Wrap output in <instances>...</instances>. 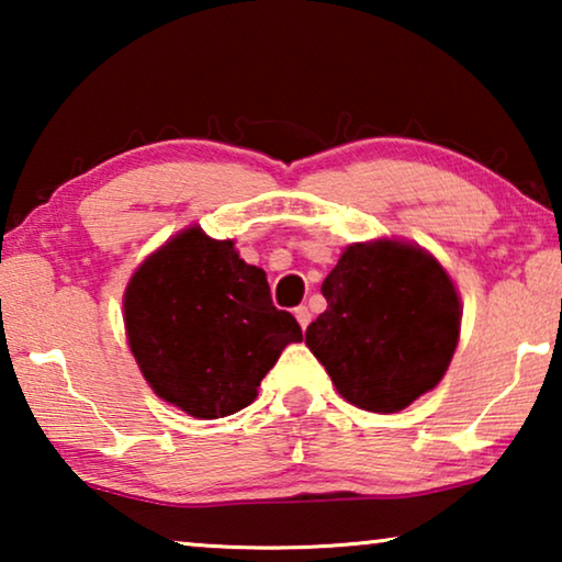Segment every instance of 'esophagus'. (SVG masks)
Wrapping results in <instances>:
<instances>
[{
  "instance_id": "1",
  "label": "esophagus",
  "mask_w": 562,
  "mask_h": 562,
  "mask_svg": "<svg viewBox=\"0 0 562 562\" xmlns=\"http://www.w3.org/2000/svg\"><path fill=\"white\" fill-rule=\"evenodd\" d=\"M294 317H296L299 325H302V329L310 327V322H312V312H310V306H296V310H294Z\"/></svg>"
}]
</instances>
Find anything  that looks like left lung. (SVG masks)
<instances>
[{
    "mask_svg": "<svg viewBox=\"0 0 562 562\" xmlns=\"http://www.w3.org/2000/svg\"><path fill=\"white\" fill-rule=\"evenodd\" d=\"M322 296L327 310L306 327V348L350 404L402 412L440 383L458 345L460 299L432 256L396 240L356 243Z\"/></svg>",
    "mask_w": 562,
    "mask_h": 562,
    "instance_id": "1",
    "label": "left lung"
}]
</instances>
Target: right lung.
Segmentation results:
<instances>
[{
	"mask_svg": "<svg viewBox=\"0 0 562 562\" xmlns=\"http://www.w3.org/2000/svg\"><path fill=\"white\" fill-rule=\"evenodd\" d=\"M130 350L145 381L196 419L235 414L302 327L276 310L263 268L233 240L183 229L137 268L125 291Z\"/></svg>",
	"mask_w": 562,
	"mask_h": 562,
	"instance_id": "add662e5",
	"label": "right lung"
}]
</instances>
